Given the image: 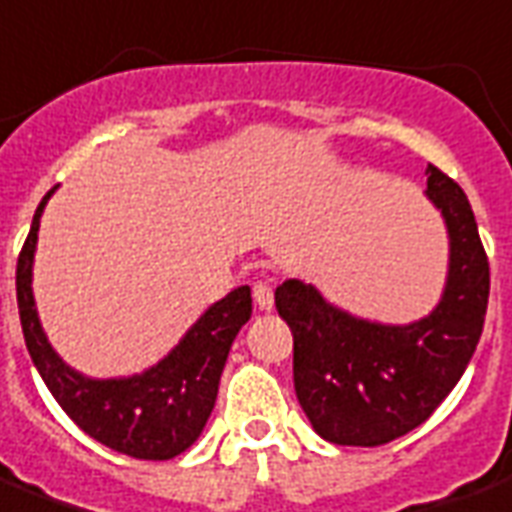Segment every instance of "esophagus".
<instances>
[{"label": "esophagus", "mask_w": 512, "mask_h": 512, "mask_svg": "<svg viewBox=\"0 0 512 512\" xmlns=\"http://www.w3.org/2000/svg\"><path fill=\"white\" fill-rule=\"evenodd\" d=\"M252 298H255V306L260 308V311H271V308H273L271 284L257 282L255 287H252Z\"/></svg>", "instance_id": "1"}]
</instances>
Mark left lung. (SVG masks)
<instances>
[{"label":"left lung","instance_id":"8db88e82","mask_svg":"<svg viewBox=\"0 0 512 512\" xmlns=\"http://www.w3.org/2000/svg\"><path fill=\"white\" fill-rule=\"evenodd\" d=\"M427 198L448 230L446 290L429 317L381 325L327 303L314 284L276 287V311L292 330L295 395L330 443L370 448L403 438L473 360L489 306V257L467 195L435 166H427Z\"/></svg>","mask_w":512,"mask_h":512}]
</instances>
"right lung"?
<instances>
[{
	"mask_svg": "<svg viewBox=\"0 0 512 512\" xmlns=\"http://www.w3.org/2000/svg\"><path fill=\"white\" fill-rule=\"evenodd\" d=\"M53 193L56 187L39 201L15 268L18 314L31 362L66 416L101 446L134 459H174L193 446L212 416L233 338L252 317V290L247 284L236 287L206 308L185 338L144 373L128 378L83 376L53 351L31 292L39 217Z\"/></svg>",
	"mask_w": 512,
	"mask_h": 512,
	"instance_id": "1",
	"label": "right lung"
}]
</instances>
